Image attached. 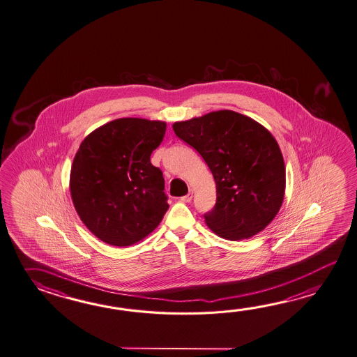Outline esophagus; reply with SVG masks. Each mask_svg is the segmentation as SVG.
Returning a JSON list of instances; mask_svg holds the SVG:
<instances>
[{
  "instance_id": "obj_1",
  "label": "esophagus",
  "mask_w": 357,
  "mask_h": 357,
  "mask_svg": "<svg viewBox=\"0 0 357 357\" xmlns=\"http://www.w3.org/2000/svg\"><path fill=\"white\" fill-rule=\"evenodd\" d=\"M192 198H193V192L190 190L188 195H185V196L181 197V201H182V202H190V201H192Z\"/></svg>"
}]
</instances>
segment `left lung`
I'll list each match as a JSON object with an SVG mask.
<instances>
[{"label":"left lung","instance_id":"obj_1","mask_svg":"<svg viewBox=\"0 0 357 357\" xmlns=\"http://www.w3.org/2000/svg\"><path fill=\"white\" fill-rule=\"evenodd\" d=\"M173 130L204 158L216 182V204L204 215L212 231L229 241L262 231L280 211L286 184L273 136L233 110L176 122Z\"/></svg>","mask_w":357,"mask_h":357}]
</instances>
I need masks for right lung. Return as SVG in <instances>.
Wrapping results in <instances>:
<instances>
[{"instance_id": "add662e5", "label": "right lung", "mask_w": 357, "mask_h": 357, "mask_svg": "<svg viewBox=\"0 0 357 357\" xmlns=\"http://www.w3.org/2000/svg\"><path fill=\"white\" fill-rule=\"evenodd\" d=\"M165 130L159 121L119 118L81 142L71 197L82 222L104 243L128 247L142 241L167 211L162 172L150 161Z\"/></svg>"}]
</instances>
